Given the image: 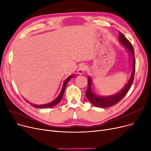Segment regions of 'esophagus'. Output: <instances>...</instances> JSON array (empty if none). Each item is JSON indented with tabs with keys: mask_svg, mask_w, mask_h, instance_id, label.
Segmentation results:
<instances>
[{
	"mask_svg": "<svg viewBox=\"0 0 151 151\" xmlns=\"http://www.w3.org/2000/svg\"><path fill=\"white\" fill-rule=\"evenodd\" d=\"M86 69V67L85 65H80L77 70V72L79 75H82L84 73Z\"/></svg>",
	"mask_w": 151,
	"mask_h": 151,
	"instance_id": "34e87169",
	"label": "esophagus"
}]
</instances>
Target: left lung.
<instances>
[{"label": "left lung", "mask_w": 151, "mask_h": 151, "mask_svg": "<svg viewBox=\"0 0 151 151\" xmlns=\"http://www.w3.org/2000/svg\"><path fill=\"white\" fill-rule=\"evenodd\" d=\"M119 41L121 45L127 50L129 53H130L129 55L131 56L132 69L131 71L130 77L127 81V83L124 86V88H122V89H121V91H119L117 93L111 95V96H99V95L95 93V92L93 91L92 88V78L89 76L88 88L86 92V96L93 106L98 108H106L116 105L119 101H120L123 99V97L125 96L127 93L128 92L133 81L134 71H135V60H134L133 47L131 43L127 39V38H125V37L121 32H119Z\"/></svg>", "instance_id": "obj_1"}]
</instances>
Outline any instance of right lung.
Masks as SVG:
<instances>
[{"label": "right lung", "mask_w": 151, "mask_h": 151, "mask_svg": "<svg viewBox=\"0 0 151 151\" xmlns=\"http://www.w3.org/2000/svg\"><path fill=\"white\" fill-rule=\"evenodd\" d=\"M75 75H71L70 76H69L66 80L64 81V82H63V85H62V89L59 94V96L55 98L54 100H53L52 101L48 103V104H43V105H35V104H31L30 102H29L27 101L28 103H29V104L35 108H52V107H54V106L56 105L57 104H58L59 103L62 97H63V93H64V91H65V88H66V86L68 83V82L71 80V78H73L75 76Z\"/></svg>", "instance_id": "1"}]
</instances>
